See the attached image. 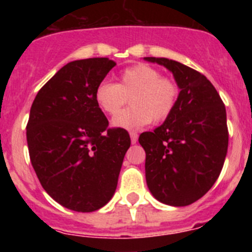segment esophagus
Here are the masks:
<instances>
[{
    "mask_svg": "<svg viewBox=\"0 0 252 252\" xmlns=\"http://www.w3.org/2000/svg\"><path fill=\"white\" fill-rule=\"evenodd\" d=\"M130 137H131V144H136L137 139H139V135L136 132H130Z\"/></svg>",
    "mask_w": 252,
    "mask_h": 252,
    "instance_id": "1",
    "label": "esophagus"
}]
</instances>
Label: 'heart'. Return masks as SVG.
<instances>
[{
  "instance_id": "1",
  "label": "heart",
  "mask_w": 252,
  "mask_h": 252,
  "mask_svg": "<svg viewBox=\"0 0 252 252\" xmlns=\"http://www.w3.org/2000/svg\"><path fill=\"white\" fill-rule=\"evenodd\" d=\"M130 99L131 106L117 112ZM97 106L107 115L115 116L112 125L126 130H137L151 121H165L174 112L179 99V87L171 78L148 64L128 66L120 74L119 83L103 81L94 92Z\"/></svg>"
}]
</instances>
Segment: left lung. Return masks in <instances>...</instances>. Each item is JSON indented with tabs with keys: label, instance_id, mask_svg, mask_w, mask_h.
<instances>
[{
	"label": "left lung",
	"instance_id": "obj_1",
	"mask_svg": "<svg viewBox=\"0 0 252 252\" xmlns=\"http://www.w3.org/2000/svg\"><path fill=\"white\" fill-rule=\"evenodd\" d=\"M144 59L165 66L180 90L170 117L139 137L146 184L161 203L188 206L220 177L228 148L226 108L213 84L194 69L166 58Z\"/></svg>",
	"mask_w": 252,
	"mask_h": 252
}]
</instances>
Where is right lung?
<instances>
[{
    "label": "right lung",
    "instance_id": "obj_1",
    "mask_svg": "<svg viewBox=\"0 0 252 252\" xmlns=\"http://www.w3.org/2000/svg\"><path fill=\"white\" fill-rule=\"evenodd\" d=\"M116 65L107 58L70 62L39 91L26 139L40 183L55 202L75 212H93L111 201L125 154L124 128H108L95 88Z\"/></svg>",
    "mask_w": 252,
    "mask_h": 252
}]
</instances>
